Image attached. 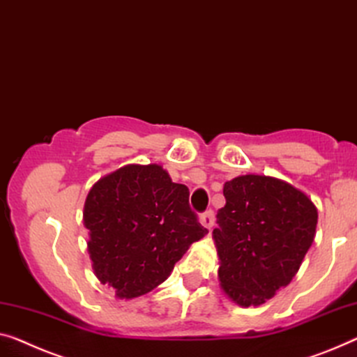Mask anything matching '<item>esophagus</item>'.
Returning a JSON list of instances; mask_svg holds the SVG:
<instances>
[{
	"mask_svg": "<svg viewBox=\"0 0 357 357\" xmlns=\"http://www.w3.org/2000/svg\"><path fill=\"white\" fill-rule=\"evenodd\" d=\"M200 222L204 225L206 229H211L213 225H215V211L206 210L200 215Z\"/></svg>",
	"mask_w": 357,
	"mask_h": 357,
	"instance_id": "obj_1",
	"label": "esophagus"
}]
</instances>
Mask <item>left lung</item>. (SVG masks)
<instances>
[{
	"mask_svg": "<svg viewBox=\"0 0 357 357\" xmlns=\"http://www.w3.org/2000/svg\"><path fill=\"white\" fill-rule=\"evenodd\" d=\"M226 205L213 231L220 282L238 306H258L287 287L314 241L317 210L310 197L271 176L227 181Z\"/></svg>",
	"mask_w": 357,
	"mask_h": 357,
	"instance_id": "8db88e82",
	"label": "left lung"
}]
</instances>
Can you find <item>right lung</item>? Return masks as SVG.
Segmentation results:
<instances>
[{"label":"right lung","instance_id":"add662e5","mask_svg":"<svg viewBox=\"0 0 357 357\" xmlns=\"http://www.w3.org/2000/svg\"><path fill=\"white\" fill-rule=\"evenodd\" d=\"M96 278L119 298L141 296L172 274L206 231L190 210L189 189L160 165H126L100 178L84 202Z\"/></svg>","mask_w":357,"mask_h":357}]
</instances>
